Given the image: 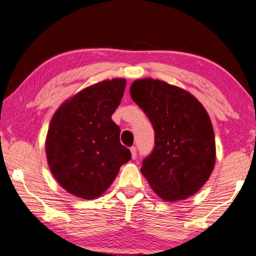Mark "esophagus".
I'll return each mask as SVG.
<instances>
[{
  "label": "esophagus",
  "mask_w": 256,
  "mask_h": 256,
  "mask_svg": "<svg viewBox=\"0 0 256 256\" xmlns=\"http://www.w3.org/2000/svg\"><path fill=\"white\" fill-rule=\"evenodd\" d=\"M130 152H132V158L135 159L136 156H137V149L135 146H132L130 148Z\"/></svg>",
  "instance_id": "obj_1"
}]
</instances>
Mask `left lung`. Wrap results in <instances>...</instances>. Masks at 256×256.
<instances>
[{
  "label": "left lung",
  "instance_id": "obj_1",
  "mask_svg": "<svg viewBox=\"0 0 256 256\" xmlns=\"http://www.w3.org/2000/svg\"><path fill=\"white\" fill-rule=\"evenodd\" d=\"M130 96L149 118L154 148L140 171L164 201L194 195L212 172L216 143L209 114L190 92L152 78L137 80Z\"/></svg>",
  "mask_w": 256,
  "mask_h": 256
}]
</instances>
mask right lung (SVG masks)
<instances>
[{
  "instance_id": "1",
  "label": "right lung",
  "mask_w": 256,
  "mask_h": 256,
  "mask_svg": "<svg viewBox=\"0 0 256 256\" xmlns=\"http://www.w3.org/2000/svg\"><path fill=\"white\" fill-rule=\"evenodd\" d=\"M124 78L102 80L80 91L58 107L46 138L52 174L62 188L91 200L116 179L132 154L120 143L112 114L124 97Z\"/></svg>"
}]
</instances>
